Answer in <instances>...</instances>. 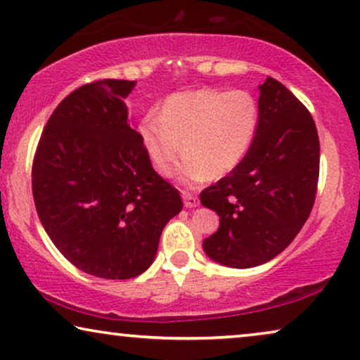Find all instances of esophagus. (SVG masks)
I'll return each instance as SVG.
<instances>
[{"mask_svg":"<svg viewBox=\"0 0 360 360\" xmlns=\"http://www.w3.org/2000/svg\"><path fill=\"white\" fill-rule=\"evenodd\" d=\"M181 195H184V201H185L186 208H196V206L200 205L198 196L191 193V191H184V193H181Z\"/></svg>","mask_w":360,"mask_h":360,"instance_id":"34e87169","label":"esophagus"}]
</instances>
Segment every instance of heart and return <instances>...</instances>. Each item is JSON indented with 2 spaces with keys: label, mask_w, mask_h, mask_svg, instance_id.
Listing matches in <instances>:
<instances>
[{
  "label": "heart",
  "mask_w": 360,
  "mask_h": 360,
  "mask_svg": "<svg viewBox=\"0 0 360 360\" xmlns=\"http://www.w3.org/2000/svg\"><path fill=\"white\" fill-rule=\"evenodd\" d=\"M260 126L257 98L248 90H203L175 93L160 115L149 112L141 122L142 144L155 172L174 174L195 185L208 176H223L249 154Z\"/></svg>",
  "instance_id": "b5f03b06"
}]
</instances>
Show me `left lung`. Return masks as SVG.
<instances>
[{
  "instance_id": "obj_1",
  "label": "left lung",
  "mask_w": 360,
  "mask_h": 360,
  "mask_svg": "<svg viewBox=\"0 0 360 360\" xmlns=\"http://www.w3.org/2000/svg\"><path fill=\"white\" fill-rule=\"evenodd\" d=\"M260 126L249 154L200 193L219 216L203 240L216 262L249 269L269 262L297 238L318 191L319 137L311 112L287 86L260 85Z\"/></svg>"
}]
</instances>
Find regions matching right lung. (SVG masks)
Wrapping results in <instances>:
<instances>
[{
	"mask_svg": "<svg viewBox=\"0 0 360 360\" xmlns=\"http://www.w3.org/2000/svg\"><path fill=\"white\" fill-rule=\"evenodd\" d=\"M129 80H96L63 98L49 117L32 162L41 223L83 272L127 280L154 260L160 234L184 201L152 169L127 122Z\"/></svg>",
	"mask_w": 360,
	"mask_h": 360,
	"instance_id": "obj_1",
	"label": "right lung"
}]
</instances>
